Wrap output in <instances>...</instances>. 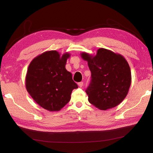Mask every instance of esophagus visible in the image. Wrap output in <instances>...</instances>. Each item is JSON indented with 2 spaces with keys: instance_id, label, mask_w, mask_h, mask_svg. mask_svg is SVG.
<instances>
[{
  "instance_id": "1",
  "label": "esophagus",
  "mask_w": 153,
  "mask_h": 153,
  "mask_svg": "<svg viewBox=\"0 0 153 153\" xmlns=\"http://www.w3.org/2000/svg\"><path fill=\"white\" fill-rule=\"evenodd\" d=\"M78 86H79L80 87H82L83 85H84V82H80L78 83Z\"/></svg>"
}]
</instances>
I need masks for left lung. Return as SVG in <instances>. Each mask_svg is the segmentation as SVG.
I'll return each instance as SVG.
<instances>
[{"instance_id": "1", "label": "left lung", "mask_w": 153, "mask_h": 153, "mask_svg": "<svg viewBox=\"0 0 153 153\" xmlns=\"http://www.w3.org/2000/svg\"><path fill=\"white\" fill-rule=\"evenodd\" d=\"M91 71V82L86 90L89 103L101 110L121 103L131 82L129 64L122 55L101 48L95 55L80 53Z\"/></svg>"}]
</instances>
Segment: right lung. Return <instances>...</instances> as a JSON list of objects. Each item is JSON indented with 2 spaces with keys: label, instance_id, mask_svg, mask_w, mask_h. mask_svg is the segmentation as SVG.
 <instances>
[{
  "label": "right lung",
  "instance_id": "obj_1",
  "mask_svg": "<svg viewBox=\"0 0 153 153\" xmlns=\"http://www.w3.org/2000/svg\"><path fill=\"white\" fill-rule=\"evenodd\" d=\"M71 54L62 55L56 50L47 51L34 57L25 76V87L36 103L50 112H58L71 99L78 88L71 73L66 69Z\"/></svg>",
  "mask_w": 153,
  "mask_h": 153
}]
</instances>
